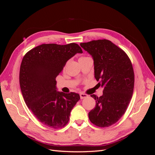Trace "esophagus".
Wrapping results in <instances>:
<instances>
[{"mask_svg":"<svg viewBox=\"0 0 155 155\" xmlns=\"http://www.w3.org/2000/svg\"><path fill=\"white\" fill-rule=\"evenodd\" d=\"M79 95H80V98L81 100L84 99V98H86L88 97L87 94H83V93H80L79 94Z\"/></svg>","mask_w":155,"mask_h":155,"instance_id":"34e87169","label":"esophagus"}]
</instances>
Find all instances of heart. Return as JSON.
<instances>
[{
    "mask_svg": "<svg viewBox=\"0 0 155 155\" xmlns=\"http://www.w3.org/2000/svg\"><path fill=\"white\" fill-rule=\"evenodd\" d=\"M87 58V57H81V58H80L79 59H83V58Z\"/></svg>",
    "mask_w": 155,
    "mask_h": 155,
    "instance_id": "heart-1",
    "label": "heart"
}]
</instances>
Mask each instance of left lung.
<instances>
[{
	"instance_id": "left-lung-1",
	"label": "left lung",
	"mask_w": 155,
	"mask_h": 155,
	"mask_svg": "<svg viewBox=\"0 0 155 155\" xmlns=\"http://www.w3.org/2000/svg\"><path fill=\"white\" fill-rule=\"evenodd\" d=\"M92 55L94 77L104 87L103 95H91L96 107L88 113L91 122L100 127H107L116 123L127 109L132 98L134 74L128 55L118 46L107 39L94 40L80 43Z\"/></svg>"
}]
</instances>
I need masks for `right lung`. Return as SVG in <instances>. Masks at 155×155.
Segmentation results:
<instances>
[{
    "mask_svg": "<svg viewBox=\"0 0 155 155\" xmlns=\"http://www.w3.org/2000/svg\"><path fill=\"white\" fill-rule=\"evenodd\" d=\"M77 53L83 51L76 43L43 44L28 51L22 60L19 83L22 96L36 118L49 127L66 125L70 112L80 100L77 93L56 90V77Z\"/></svg>",
    "mask_w": 155,
    "mask_h": 155,
    "instance_id": "1",
    "label": "right lung"
}]
</instances>
